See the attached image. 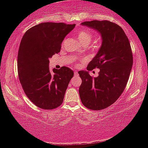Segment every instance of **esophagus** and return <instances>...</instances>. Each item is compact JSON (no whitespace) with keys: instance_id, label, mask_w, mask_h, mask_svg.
I'll return each mask as SVG.
<instances>
[{"instance_id":"esophagus-1","label":"esophagus","mask_w":148,"mask_h":148,"mask_svg":"<svg viewBox=\"0 0 148 148\" xmlns=\"http://www.w3.org/2000/svg\"><path fill=\"white\" fill-rule=\"evenodd\" d=\"M78 74H78V72L75 71V72H74V76H78Z\"/></svg>"}]
</instances>
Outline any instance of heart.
Here are the masks:
<instances>
[{"label": "heart", "mask_w": 148, "mask_h": 148, "mask_svg": "<svg viewBox=\"0 0 148 148\" xmlns=\"http://www.w3.org/2000/svg\"><path fill=\"white\" fill-rule=\"evenodd\" d=\"M77 38L79 41L83 45L87 46L92 42L93 39V34L90 30L87 29H83L79 30L77 33ZM64 41L62 42V46L64 45Z\"/></svg>", "instance_id": "obj_1"}]
</instances>
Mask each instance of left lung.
Here are the masks:
<instances>
[{
	"mask_svg": "<svg viewBox=\"0 0 148 148\" xmlns=\"http://www.w3.org/2000/svg\"><path fill=\"white\" fill-rule=\"evenodd\" d=\"M82 25L99 31L102 45L87 67L88 71L99 69V76L93 77L87 71L79 72L82 80L80 98L86 108L102 110L115 102L125 90L133 64L132 47L123 28L113 22L94 20Z\"/></svg>",
	"mask_w": 148,
	"mask_h": 148,
	"instance_id": "left-lung-1",
	"label": "left lung"
}]
</instances>
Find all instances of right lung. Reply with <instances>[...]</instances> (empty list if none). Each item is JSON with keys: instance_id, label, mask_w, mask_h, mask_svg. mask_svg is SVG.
Here are the masks:
<instances>
[{"instance_id": "right-lung-1", "label": "right lung", "mask_w": 148, "mask_h": 148, "mask_svg": "<svg viewBox=\"0 0 148 148\" xmlns=\"http://www.w3.org/2000/svg\"><path fill=\"white\" fill-rule=\"evenodd\" d=\"M75 24L45 22L32 27L21 39L17 57L18 75L25 95L45 110L60 106L74 76L67 67L49 68V58L60 52L64 38Z\"/></svg>"}]
</instances>
